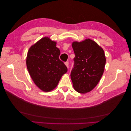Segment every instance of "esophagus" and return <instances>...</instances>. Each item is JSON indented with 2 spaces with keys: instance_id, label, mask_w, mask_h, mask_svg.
Returning a JSON list of instances; mask_svg holds the SVG:
<instances>
[{
  "instance_id": "esophagus-1",
  "label": "esophagus",
  "mask_w": 131,
  "mask_h": 131,
  "mask_svg": "<svg viewBox=\"0 0 131 131\" xmlns=\"http://www.w3.org/2000/svg\"><path fill=\"white\" fill-rule=\"evenodd\" d=\"M65 65L67 66V68H68V67H69V62H68V61H67V62H65Z\"/></svg>"
}]
</instances>
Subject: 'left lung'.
Returning <instances> with one entry per match:
<instances>
[{"instance_id": "obj_1", "label": "left lung", "mask_w": 131, "mask_h": 131, "mask_svg": "<svg viewBox=\"0 0 131 131\" xmlns=\"http://www.w3.org/2000/svg\"><path fill=\"white\" fill-rule=\"evenodd\" d=\"M75 57L70 77L75 91L85 93L97 86L103 74L106 58L103 50L90 39L72 43Z\"/></svg>"}]
</instances>
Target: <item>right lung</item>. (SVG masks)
I'll return each mask as SVG.
<instances>
[{"mask_svg":"<svg viewBox=\"0 0 131 131\" xmlns=\"http://www.w3.org/2000/svg\"><path fill=\"white\" fill-rule=\"evenodd\" d=\"M60 53L56 42L47 37L31 46L28 52V70L35 84L45 92L56 88L62 75L68 70L59 58Z\"/></svg>","mask_w":131,"mask_h":131,"instance_id":"right-lung-1","label":"right lung"}]
</instances>
